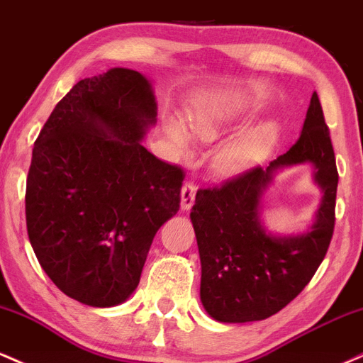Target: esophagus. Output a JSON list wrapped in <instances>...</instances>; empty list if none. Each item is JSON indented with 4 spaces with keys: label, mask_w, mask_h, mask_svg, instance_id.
I'll return each mask as SVG.
<instances>
[{
    "label": "esophagus",
    "mask_w": 363,
    "mask_h": 363,
    "mask_svg": "<svg viewBox=\"0 0 363 363\" xmlns=\"http://www.w3.org/2000/svg\"><path fill=\"white\" fill-rule=\"evenodd\" d=\"M194 199H196V184L193 181H189L182 186V191H181L182 210H189V208L194 205Z\"/></svg>",
    "instance_id": "obj_1"
}]
</instances>
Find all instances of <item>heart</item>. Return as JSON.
<instances>
[{
    "instance_id": "b5f03b06",
    "label": "heart",
    "mask_w": 363,
    "mask_h": 363,
    "mask_svg": "<svg viewBox=\"0 0 363 363\" xmlns=\"http://www.w3.org/2000/svg\"><path fill=\"white\" fill-rule=\"evenodd\" d=\"M228 126V118L222 112H205V114L193 116L189 119V131L196 138L203 141L215 140L225 128ZM167 136L176 145L179 152H189V135L186 128L176 119L167 123ZM274 140V129L269 126H262L254 129V131L244 135L242 138L228 145L218 155V167L222 170H235L245 165L252 164L256 158H259L262 153L272 147Z\"/></svg>"
}]
</instances>
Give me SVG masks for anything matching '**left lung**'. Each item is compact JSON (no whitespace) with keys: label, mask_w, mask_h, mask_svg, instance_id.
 I'll use <instances>...</instances> for the list:
<instances>
[{"label":"left lung","mask_w":363,"mask_h":363,"mask_svg":"<svg viewBox=\"0 0 363 363\" xmlns=\"http://www.w3.org/2000/svg\"><path fill=\"white\" fill-rule=\"evenodd\" d=\"M309 161L325 191L318 220L307 235L274 238L257 218L272 172ZM338 169L318 94H312L301 138L266 169L244 170L196 193L191 220L201 257V302L220 323L261 320L280 312L312 280L335 232Z\"/></svg>","instance_id":"obj_1"}]
</instances>
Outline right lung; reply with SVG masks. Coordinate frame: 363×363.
Segmentation results:
<instances>
[{"label": "right lung", "mask_w": 363, "mask_h": 363, "mask_svg": "<svg viewBox=\"0 0 363 363\" xmlns=\"http://www.w3.org/2000/svg\"><path fill=\"white\" fill-rule=\"evenodd\" d=\"M155 116L147 78L111 68L73 85L35 140L28 239L54 285L86 306L126 301L157 230L181 206L184 170L140 143Z\"/></svg>", "instance_id": "right-lung-1"}]
</instances>
